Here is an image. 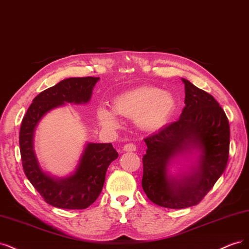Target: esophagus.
<instances>
[{
  "label": "esophagus",
  "mask_w": 249,
  "mask_h": 249,
  "mask_svg": "<svg viewBox=\"0 0 249 249\" xmlns=\"http://www.w3.org/2000/svg\"><path fill=\"white\" fill-rule=\"evenodd\" d=\"M123 150L125 152H133L136 150V146L133 145V143H127V145L123 147Z\"/></svg>",
  "instance_id": "34e87169"
}]
</instances>
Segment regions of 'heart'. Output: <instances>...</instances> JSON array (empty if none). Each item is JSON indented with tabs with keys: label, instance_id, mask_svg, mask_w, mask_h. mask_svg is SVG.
<instances>
[{
	"label": "heart",
	"instance_id": "heart-1",
	"mask_svg": "<svg viewBox=\"0 0 249 249\" xmlns=\"http://www.w3.org/2000/svg\"><path fill=\"white\" fill-rule=\"evenodd\" d=\"M175 96L160 88L142 86L117 95L111 108L98 107L96 118L103 128L114 130L120 126L118 116L134 120L143 130H155L163 126L176 109Z\"/></svg>",
	"mask_w": 249,
	"mask_h": 249
}]
</instances>
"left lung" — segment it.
<instances>
[{
	"label": "left lung",
	"mask_w": 249,
	"mask_h": 249,
	"mask_svg": "<svg viewBox=\"0 0 249 249\" xmlns=\"http://www.w3.org/2000/svg\"><path fill=\"white\" fill-rule=\"evenodd\" d=\"M185 107L177 122L145 139L142 186L152 203L170 209L197 205L224 172L230 149L229 120L212 95L185 78ZM194 156L187 172L169 171L174 160Z\"/></svg>",
	"instance_id": "1"
}]
</instances>
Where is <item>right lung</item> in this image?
I'll list each match as a JSON object with an SVG mask.
<instances>
[{"label":"right lung","instance_id":"right-lung-1","mask_svg":"<svg viewBox=\"0 0 249 249\" xmlns=\"http://www.w3.org/2000/svg\"><path fill=\"white\" fill-rule=\"evenodd\" d=\"M99 78L88 76L63 79L38 94L22 119L19 148L23 171L45 202L53 207L78 210L92 205L101 194L108 165L119 156L110 142H87L74 172L60 178L43 171L34 149L35 130L41 119L66 103L87 104Z\"/></svg>","mask_w":249,"mask_h":249}]
</instances>
